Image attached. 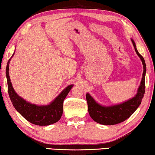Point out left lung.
<instances>
[{"label":"left lung","mask_w":155,"mask_h":155,"mask_svg":"<svg viewBox=\"0 0 155 155\" xmlns=\"http://www.w3.org/2000/svg\"><path fill=\"white\" fill-rule=\"evenodd\" d=\"M131 40L134 46L136 53L140 57L143 66L142 79L141 81L140 86L138 88L137 94L132 99L114 106L104 107L100 105L94 101L90 94H86L89 114L94 121L99 124L104 125H114L125 121L136 111V109L140 105L142 98H143L144 93H145L146 63L143 57L137 51L134 41L133 40Z\"/></svg>","instance_id":"left-lung-1"}]
</instances>
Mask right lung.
Listing matches in <instances>:
<instances>
[{"instance_id":"obj_1","label":"right lung","mask_w":155,"mask_h":155,"mask_svg":"<svg viewBox=\"0 0 155 155\" xmlns=\"http://www.w3.org/2000/svg\"><path fill=\"white\" fill-rule=\"evenodd\" d=\"M14 55V54H13ZM7 62L6 68V76L8 86V93L10 100L15 109L20 115L33 124L39 126H48L58 122L63 114V104L65 97L72 87L70 85L65 89L54 101L49 105L38 106L28 103L15 92L10 81L9 75V64Z\"/></svg>"}]
</instances>
